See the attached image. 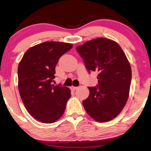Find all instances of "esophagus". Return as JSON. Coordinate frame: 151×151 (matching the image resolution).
<instances>
[{"label":"esophagus","instance_id":"obj_1","mask_svg":"<svg viewBox=\"0 0 151 151\" xmlns=\"http://www.w3.org/2000/svg\"><path fill=\"white\" fill-rule=\"evenodd\" d=\"M77 88H78L77 86H71V87H70V89H71V90H72V91H75L76 89H77Z\"/></svg>","mask_w":151,"mask_h":151}]
</instances>
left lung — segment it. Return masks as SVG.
Masks as SVG:
<instances>
[{"label":"left lung","mask_w":151,"mask_h":151,"mask_svg":"<svg viewBox=\"0 0 151 151\" xmlns=\"http://www.w3.org/2000/svg\"><path fill=\"white\" fill-rule=\"evenodd\" d=\"M88 71H97L99 85L88 87L89 96L83 101L85 111L97 122L115 118L129 96L132 71L119 45L106 38H96L76 47Z\"/></svg>","instance_id":"8db88e82"}]
</instances>
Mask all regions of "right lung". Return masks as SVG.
Listing matches in <instances>:
<instances>
[{"instance_id":"right-lung-1","label":"right lung","mask_w":151,"mask_h":151,"mask_svg":"<svg viewBox=\"0 0 151 151\" xmlns=\"http://www.w3.org/2000/svg\"><path fill=\"white\" fill-rule=\"evenodd\" d=\"M73 45L44 42L29 48L18 66V86L25 108L35 119L53 123L65 112L71 96L66 86H55V66L59 58Z\"/></svg>"}]
</instances>
